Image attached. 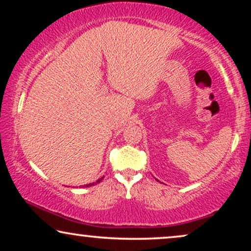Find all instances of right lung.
Returning a JSON list of instances; mask_svg holds the SVG:
<instances>
[{"label":"right lung","mask_w":251,"mask_h":251,"mask_svg":"<svg viewBox=\"0 0 251 251\" xmlns=\"http://www.w3.org/2000/svg\"><path fill=\"white\" fill-rule=\"evenodd\" d=\"M102 178H104V177H101V178H100V179H98L97 181H96V183H91V184L84 185V186H85V187H89V186H94V185H95V184H97V183H99V181H101V180H102Z\"/></svg>","instance_id":"add662e5"}]
</instances>
